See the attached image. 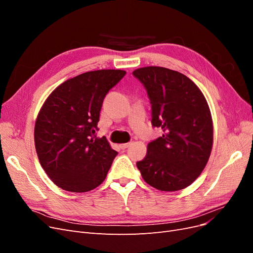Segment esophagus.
Returning a JSON list of instances; mask_svg holds the SVG:
<instances>
[{"mask_svg": "<svg viewBox=\"0 0 253 253\" xmlns=\"http://www.w3.org/2000/svg\"><path fill=\"white\" fill-rule=\"evenodd\" d=\"M129 145H131V143L129 142H126V143H122V144H120V149L121 150H126V149H127Z\"/></svg>", "mask_w": 253, "mask_h": 253, "instance_id": "1", "label": "esophagus"}]
</instances>
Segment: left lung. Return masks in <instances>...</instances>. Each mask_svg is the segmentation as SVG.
<instances>
[{
  "label": "left lung",
  "mask_w": 253,
  "mask_h": 253,
  "mask_svg": "<svg viewBox=\"0 0 253 253\" xmlns=\"http://www.w3.org/2000/svg\"><path fill=\"white\" fill-rule=\"evenodd\" d=\"M133 76L148 93L152 126L164 132L148 144L137 168L155 189H185L201 175L211 154L213 126L206 98L187 76L169 68L141 67Z\"/></svg>",
  "instance_id": "1"
}]
</instances>
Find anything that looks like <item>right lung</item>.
I'll use <instances>...</instances> for the list:
<instances>
[{
	"instance_id": "add662e5",
	"label": "right lung",
	"mask_w": 253,
	"mask_h": 253,
	"mask_svg": "<svg viewBox=\"0 0 253 253\" xmlns=\"http://www.w3.org/2000/svg\"><path fill=\"white\" fill-rule=\"evenodd\" d=\"M126 73L100 70L66 80L44 102L35 126V145L48 177L61 189L87 192L105 179L118 153L97 138L103 99Z\"/></svg>"
}]
</instances>
